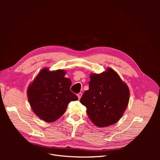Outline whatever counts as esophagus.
I'll return each instance as SVG.
<instances>
[{
  "label": "esophagus",
  "instance_id": "34e87169",
  "mask_svg": "<svg viewBox=\"0 0 160 160\" xmlns=\"http://www.w3.org/2000/svg\"><path fill=\"white\" fill-rule=\"evenodd\" d=\"M81 96H82V93H78V94H77V97H78V98H79V99H81Z\"/></svg>",
  "mask_w": 160,
  "mask_h": 160
}]
</instances>
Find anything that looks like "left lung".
<instances>
[{"label": "left lung", "instance_id": "8db88e82", "mask_svg": "<svg viewBox=\"0 0 160 160\" xmlns=\"http://www.w3.org/2000/svg\"><path fill=\"white\" fill-rule=\"evenodd\" d=\"M89 90L80 102L94 125L105 128L117 123L122 117L129 100L127 84L113 69L108 68L100 74H91Z\"/></svg>", "mask_w": 160, "mask_h": 160}]
</instances>
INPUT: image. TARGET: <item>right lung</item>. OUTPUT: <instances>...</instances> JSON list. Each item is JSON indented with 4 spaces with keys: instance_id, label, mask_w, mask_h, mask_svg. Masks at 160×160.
Instances as JSON below:
<instances>
[{
    "instance_id": "obj_1",
    "label": "right lung",
    "mask_w": 160,
    "mask_h": 160,
    "mask_svg": "<svg viewBox=\"0 0 160 160\" xmlns=\"http://www.w3.org/2000/svg\"><path fill=\"white\" fill-rule=\"evenodd\" d=\"M62 69H42L28 86L27 97L32 110L47 123L57 120L63 115L67 105L78 99L70 90L71 79L66 78Z\"/></svg>"
}]
</instances>
